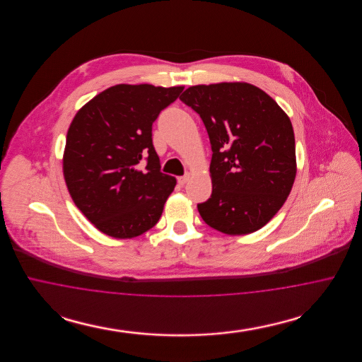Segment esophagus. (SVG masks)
Wrapping results in <instances>:
<instances>
[{
	"label": "esophagus",
	"mask_w": 362,
	"mask_h": 362,
	"mask_svg": "<svg viewBox=\"0 0 362 362\" xmlns=\"http://www.w3.org/2000/svg\"><path fill=\"white\" fill-rule=\"evenodd\" d=\"M189 173H186L185 176H180V177H177V183L180 185V186H183V185H186L187 182H189Z\"/></svg>",
	"instance_id": "34e87169"
}]
</instances>
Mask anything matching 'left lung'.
<instances>
[{"label":"left lung","instance_id":"8db88e82","mask_svg":"<svg viewBox=\"0 0 362 362\" xmlns=\"http://www.w3.org/2000/svg\"><path fill=\"white\" fill-rule=\"evenodd\" d=\"M180 100L206 127L211 195L202 220L226 235H248L285 204L296 179L292 122L264 90L248 83L187 88Z\"/></svg>","mask_w":362,"mask_h":362}]
</instances>
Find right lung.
Returning <instances> with one entry per match:
<instances>
[{"label": "right lung", "mask_w": 362, "mask_h": 362, "mask_svg": "<svg viewBox=\"0 0 362 362\" xmlns=\"http://www.w3.org/2000/svg\"><path fill=\"white\" fill-rule=\"evenodd\" d=\"M183 88L110 86L70 123L64 177L76 206L105 235L133 239L160 220L176 179L160 171L152 124Z\"/></svg>", "instance_id": "right-lung-1"}]
</instances>
